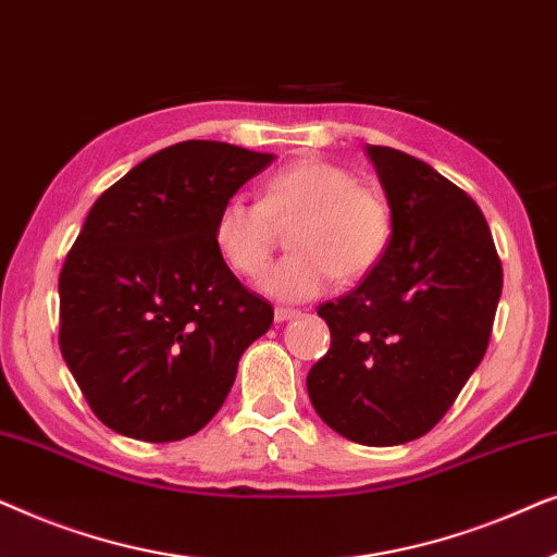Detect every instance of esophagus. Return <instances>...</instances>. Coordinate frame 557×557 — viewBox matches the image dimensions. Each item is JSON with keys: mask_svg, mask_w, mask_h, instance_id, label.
<instances>
[{"mask_svg": "<svg viewBox=\"0 0 557 557\" xmlns=\"http://www.w3.org/2000/svg\"><path fill=\"white\" fill-rule=\"evenodd\" d=\"M296 317H299V311H296V309L276 307V311H273V319H276L278 324H281V322H292V319H296Z\"/></svg>", "mask_w": 557, "mask_h": 557, "instance_id": "esophagus-1", "label": "esophagus"}]
</instances>
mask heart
Returning a JSON list of instances; mask_svg holds the SVG:
<instances>
[{"instance_id":"obj_1","label":"heart","mask_w":557,"mask_h":557,"mask_svg":"<svg viewBox=\"0 0 557 557\" xmlns=\"http://www.w3.org/2000/svg\"><path fill=\"white\" fill-rule=\"evenodd\" d=\"M292 220L288 246L294 253L258 278V288L278 301L314 299L337 276H368L393 231L383 197L357 187V177L345 166L309 157L273 172L261 202L227 197L212 220V243L233 271L256 276L276 243V225Z\"/></svg>"}]
</instances>
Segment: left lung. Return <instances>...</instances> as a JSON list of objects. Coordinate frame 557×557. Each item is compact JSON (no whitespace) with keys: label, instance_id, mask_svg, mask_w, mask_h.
<instances>
[{"label":"left lung","instance_id":"obj_1","mask_svg":"<svg viewBox=\"0 0 557 557\" xmlns=\"http://www.w3.org/2000/svg\"><path fill=\"white\" fill-rule=\"evenodd\" d=\"M391 243L360 286L317 314L332 345L309 370L319 418L355 444L398 446L436 425L490 345L502 263L471 197L431 164L364 147Z\"/></svg>","mask_w":557,"mask_h":557}]
</instances>
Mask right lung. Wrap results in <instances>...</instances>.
Masks as SVG:
<instances>
[{
	"mask_svg": "<svg viewBox=\"0 0 557 557\" xmlns=\"http://www.w3.org/2000/svg\"><path fill=\"white\" fill-rule=\"evenodd\" d=\"M180 141L106 189L60 271V352L98 421L166 444L210 423L273 307L212 243L220 205L273 162Z\"/></svg>",
	"mask_w": 557,
	"mask_h": 557,
	"instance_id": "add662e5",
	"label": "right lung"
}]
</instances>
